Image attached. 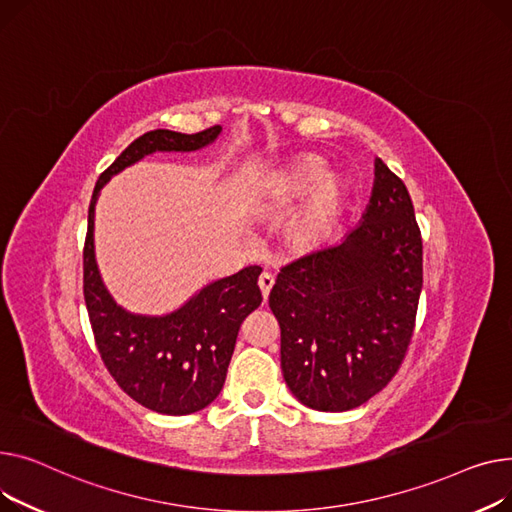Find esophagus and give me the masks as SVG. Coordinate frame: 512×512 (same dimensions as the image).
<instances>
[{
    "mask_svg": "<svg viewBox=\"0 0 512 512\" xmlns=\"http://www.w3.org/2000/svg\"><path fill=\"white\" fill-rule=\"evenodd\" d=\"M258 285H260L262 297H264V302H266L270 289H273V285H275V277L270 275V273H262V275H260V279H258Z\"/></svg>",
    "mask_w": 512,
    "mask_h": 512,
    "instance_id": "esophagus-1",
    "label": "esophagus"
}]
</instances>
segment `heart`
<instances>
[{"instance_id": "obj_1", "label": "heart", "mask_w": 512, "mask_h": 512, "mask_svg": "<svg viewBox=\"0 0 512 512\" xmlns=\"http://www.w3.org/2000/svg\"><path fill=\"white\" fill-rule=\"evenodd\" d=\"M304 208L291 221L287 239L299 252H314L326 244L343 208V179L326 173V163L316 155L299 157L270 175L262 188V206L285 213L306 196Z\"/></svg>"}]
</instances>
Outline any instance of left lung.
I'll return each instance as SVG.
<instances>
[{"label":"left lung","mask_w":512,"mask_h":512,"mask_svg":"<svg viewBox=\"0 0 512 512\" xmlns=\"http://www.w3.org/2000/svg\"><path fill=\"white\" fill-rule=\"evenodd\" d=\"M422 283L411 196L376 159L362 221L339 244L287 264L270 291L293 397L337 413L380 393L405 357Z\"/></svg>","instance_id":"1"}]
</instances>
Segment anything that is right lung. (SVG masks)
Returning <instances> with one entry per match:
<instances>
[{
    "mask_svg": "<svg viewBox=\"0 0 512 512\" xmlns=\"http://www.w3.org/2000/svg\"><path fill=\"white\" fill-rule=\"evenodd\" d=\"M215 126L198 134L153 130L136 138L97 179L88 206L84 244V302L97 349L115 382L136 403L165 415L196 413L225 384L239 326L262 293L260 266H246L196 291L173 312L153 316L119 306L107 291L95 256V206L109 179L155 153H194L221 136Z\"/></svg>",
    "mask_w": 512,
    "mask_h": 512,
    "instance_id": "add662e5",
    "label": "right lung"
}]
</instances>
